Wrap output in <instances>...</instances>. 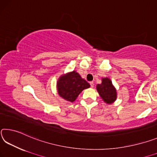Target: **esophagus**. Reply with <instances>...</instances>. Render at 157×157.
<instances>
[{
    "label": "esophagus",
    "instance_id": "obj_1",
    "mask_svg": "<svg viewBox=\"0 0 157 157\" xmlns=\"http://www.w3.org/2000/svg\"><path fill=\"white\" fill-rule=\"evenodd\" d=\"M90 86L92 87V88L94 86V82H92V81L90 82Z\"/></svg>",
    "mask_w": 157,
    "mask_h": 157
}]
</instances>
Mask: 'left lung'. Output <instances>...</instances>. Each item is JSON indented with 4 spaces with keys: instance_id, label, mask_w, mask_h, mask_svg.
Segmentation results:
<instances>
[{
    "instance_id": "obj_1",
    "label": "left lung",
    "mask_w": 157,
    "mask_h": 157,
    "mask_svg": "<svg viewBox=\"0 0 157 157\" xmlns=\"http://www.w3.org/2000/svg\"><path fill=\"white\" fill-rule=\"evenodd\" d=\"M97 90L103 101L111 104L117 98V92L109 78H102L101 83L97 85Z\"/></svg>"
}]
</instances>
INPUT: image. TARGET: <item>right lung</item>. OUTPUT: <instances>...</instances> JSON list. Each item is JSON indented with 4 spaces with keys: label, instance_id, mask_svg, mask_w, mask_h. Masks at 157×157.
<instances>
[{
    "label": "right lung",
    "instance_id": "obj_1",
    "mask_svg": "<svg viewBox=\"0 0 157 157\" xmlns=\"http://www.w3.org/2000/svg\"><path fill=\"white\" fill-rule=\"evenodd\" d=\"M90 87V85L75 71L62 75L57 83L58 94L69 102L75 101L84 89Z\"/></svg>",
    "mask_w": 157,
    "mask_h": 157
}]
</instances>
